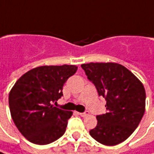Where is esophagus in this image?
I'll return each mask as SVG.
<instances>
[{
	"instance_id": "obj_1",
	"label": "esophagus",
	"mask_w": 154,
	"mask_h": 154,
	"mask_svg": "<svg viewBox=\"0 0 154 154\" xmlns=\"http://www.w3.org/2000/svg\"><path fill=\"white\" fill-rule=\"evenodd\" d=\"M79 115H80L81 117H86V116L89 115V112H88V111H85V112H80L79 113Z\"/></svg>"
}]
</instances>
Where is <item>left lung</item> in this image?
<instances>
[{
    "instance_id": "8db88e82",
    "label": "left lung",
    "mask_w": 154,
    "mask_h": 154,
    "mask_svg": "<svg viewBox=\"0 0 154 154\" xmlns=\"http://www.w3.org/2000/svg\"><path fill=\"white\" fill-rule=\"evenodd\" d=\"M98 96L106 100L105 114L97 115L91 136L105 146H115L130 137L145 112L146 91L131 71L116 63H90L81 65Z\"/></svg>"
}]
</instances>
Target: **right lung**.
Wrapping results in <instances>:
<instances>
[{
	"label": "right lung",
	"mask_w": 154,
	"mask_h": 154,
	"mask_svg": "<svg viewBox=\"0 0 154 154\" xmlns=\"http://www.w3.org/2000/svg\"><path fill=\"white\" fill-rule=\"evenodd\" d=\"M76 65L40 66L20 77L8 96L14 125L23 136L36 145H47L65 132L72 112L53 106L63 96V86L73 76Z\"/></svg>",
	"instance_id": "1"
}]
</instances>
